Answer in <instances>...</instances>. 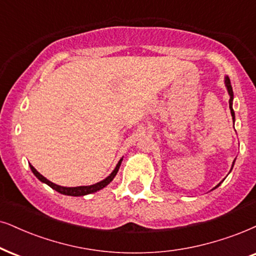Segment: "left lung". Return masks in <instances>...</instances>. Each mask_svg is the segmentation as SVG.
I'll return each instance as SVG.
<instances>
[{
    "label": "left lung",
    "mask_w": 256,
    "mask_h": 256,
    "mask_svg": "<svg viewBox=\"0 0 256 256\" xmlns=\"http://www.w3.org/2000/svg\"><path fill=\"white\" fill-rule=\"evenodd\" d=\"M224 84H226V87H227L229 96H230V99H229V108H230L232 122H234L235 120V113H234V110H232V99H234V93H232V85H230V79H229L228 76L224 78ZM232 166H234V162H232ZM220 184H221V183H220ZM220 184H218V186H220ZM218 186H216L215 188H218Z\"/></svg>",
    "instance_id": "8db88e82"
}]
</instances>
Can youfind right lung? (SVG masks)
I'll use <instances>...</instances> for the list:
<instances>
[{
    "label": "right lung",
    "mask_w": 256,
    "mask_h": 256,
    "mask_svg": "<svg viewBox=\"0 0 256 256\" xmlns=\"http://www.w3.org/2000/svg\"><path fill=\"white\" fill-rule=\"evenodd\" d=\"M122 160L118 162L117 166L114 168V170L112 171L111 174L110 176L106 177L105 180H100V182L93 184V186H74V188H66V186H56V184L52 183L50 180H48L46 177H44L42 174L38 172V171L35 169V168L33 166H30V169L32 171H33V174H35V176L38 177V180H41V182L46 183L47 186H50L52 189H54L56 192H60V194H64V195H68V196H84V195H88V194H92V192H98V190H102V188H105L108 184H110L113 180V178L116 177V174H117L118 170H119V166H120L122 164Z\"/></svg>",
    "instance_id": "add662e5"
}]
</instances>
